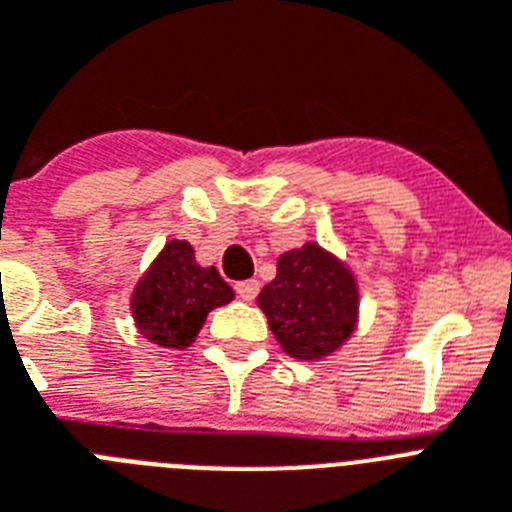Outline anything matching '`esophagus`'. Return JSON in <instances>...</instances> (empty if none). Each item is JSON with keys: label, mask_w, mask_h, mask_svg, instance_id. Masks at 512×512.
Segmentation results:
<instances>
[{"label": "esophagus", "mask_w": 512, "mask_h": 512, "mask_svg": "<svg viewBox=\"0 0 512 512\" xmlns=\"http://www.w3.org/2000/svg\"><path fill=\"white\" fill-rule=\"evenodd\" d=\"M235 290H238L240 301H253V298L259 295V280L238 282V285H235Z\"/></svg>", "instance_id": "1"}]
</instances>
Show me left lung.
Segmentation results:
<instances>
[{"instance_id": "obj_1", "label": "left lung", "mask_w": 512, "mask_h": 512, "mask_svg": "<svg viewBox=\"0 0 512 512\" xmlns=\"http://www.w3.org/2000/svg\"><path fill=\"white\" fill-rule=\"evenodd\" d=\"M256 303L287 356L322 361L356 332L361 293L353 269L308 240L277 259V277L264 285Z\"/></svg>"}]
</instances>
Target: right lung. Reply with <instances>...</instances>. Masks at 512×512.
<instances>
[{
  "label": "right lung",
  "mask_w": 512,
  "mask_h": 512,
  "mask_svg": "<svg viewBox=\"0 0 512 512\" xmlns=\"http://www.w3.org/2000/svg\"><path fill=\"white\" fill-rule=\"evenodd\" d=\"M235 298L217 266L196 261L188 240H167L149 269L135 282L130 314L135 329L159 348L185 350L193 345L209 311Z\"/></svg>",
  "instance_id": "obj_1"
}]
</instances>
